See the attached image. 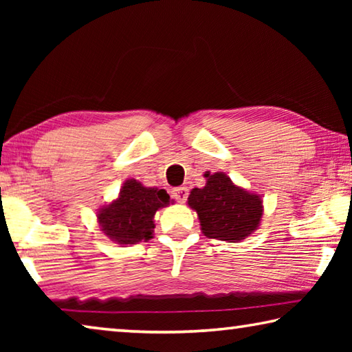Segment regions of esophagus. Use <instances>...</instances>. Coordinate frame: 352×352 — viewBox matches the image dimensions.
Returning a JSON list of instances; mask_svg holds the SVG:
<instances>
[{
    "instance_id": "34e87169",
    "label": "esophagus",
    "mask_w": 352,
    "mask_h": 352,
    "mask_svg": "<svg viewBox=\"0 0 352 352\" xmlns=\"http://www.w3.org/2000/svg\"><path fill=\"white\" fill-rule=\"evenodd\" d=\"M172 197H174L177 201H180V204H183V201L188 199V188L186 186L175 188L172 190Z\"/></svg>"
}]
</instances>
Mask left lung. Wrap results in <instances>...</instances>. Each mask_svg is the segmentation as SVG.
I'll list each match as a JSON object with an SVG mask.
<instances>
[{"label":"left lung","mask_w":352,"mask_h":352,"mask_svg":"<svg viewBox=\"0 0 352 352\" xmlns=\"http://www.w3.org/2000/svg\"><path fill=\"white\" fill-rule=\"evenodd\" d=\"M205 177V186L194 188L188 197V205L199 216L201 233L211 239L241 242L258 230L261 195L236 186L223 172H206Z\"/></svg>","instance_id":"8db88e82"}]
</instances>
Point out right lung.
<instances>
[{"instance_id":"add662e5","label":"right lung","mask_w":352,"mask_h":352,"mask_svg":"<svg viewBox=\"0 0 352 352\" xmlns=\"http://www.w3.org/2000/svg\"><path fill=\"white\" fill-rule=\"evenodd\" d=\"M169 201L164 189L146 188L130 178L122 184L118 199L98 211L100 231L119 245L147 242L153 237L155 212Z\"/></svg>"}]
</instances>
